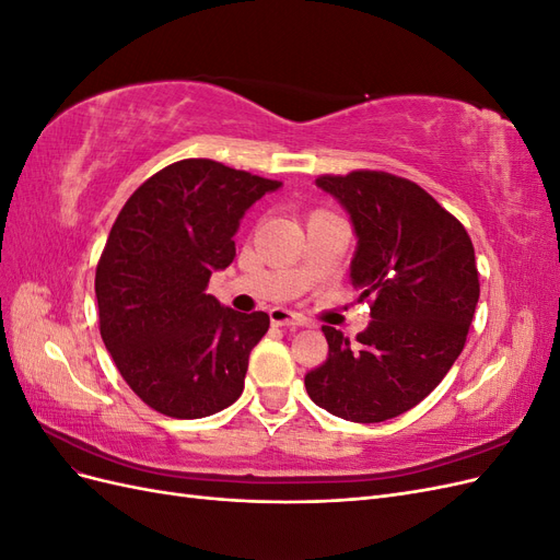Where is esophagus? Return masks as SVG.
<instances>
[{
  "mask_svg": "<svg viewBox=\"0 0 560 560\" xmlns=\"http://www.w3.org/2000/svg\"><path fill=\"white\" fill-rule=\"evenodd\" d=\"M268 315L276 327H306L308 325L306 317H301L299 313L284 311V308H270Z\"/></svg>",
  "mask_w": 560,
  "mask_h": 560,
  "instance_id": "34e87169",
  "label": "esophagus"
}]
</instances>
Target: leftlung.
<instances>
[{
    "label": "left lung",
    "mask_w": 560,
    "mask_h": 560,
    "mask_svg": "<svg viewBox=\"0 0 560 560\" xmlns=\"http://www.w3.org/2000/svg\"><path fill=\"white\" fill-rule=\"evenodd\" d=\"M315 182L350 212V284L369 301L371 322L354 343L322 327L329 354L306 374V389L338 418L383 422L425 399L463 352L479 301L474 245L411 179L352 171Z\"/></svg>",
    "instance_id": "obj_1"
}]
</instances>
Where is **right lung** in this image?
Masks as SVG:
<instances>
[{"label":"right lung","mask_w":560,"mask_h":560,"mask_svg":"<svg viewBox=\"0 0 560 560\" xmlns=\"http://www.w3.org/2000/svg\"><path fill=\"white\" fill-rule=\"evenodd\" d=\"M282 182L210 159H184L126 200L95 268L100 336L118 374L151 409L206 418L243 395L266 313L206 294L235 257L233 235L254 200Z\"/></svg>","instance_id":"right-lung-1"}]
</instances>
